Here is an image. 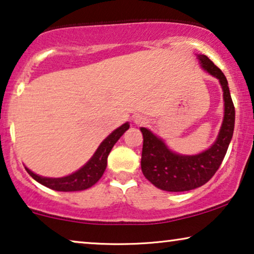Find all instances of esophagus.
<instances>
[{
    "label": "esophagus",
    "instance_id": "obj_1",
    "mask_svg": "<svg viewBox=\"0 0 254 254\" xmlns=\"http://www.w3.org/2000/svg\"><path fill=\"white\" fill-rule=\"evenodd\" d=\"M135 124L144 125L145 124V119H143V118H142V117H136V118H135Z\"/></svg>",
    "mask_w": 254,
    "mask_h": 254
}]
</instances>
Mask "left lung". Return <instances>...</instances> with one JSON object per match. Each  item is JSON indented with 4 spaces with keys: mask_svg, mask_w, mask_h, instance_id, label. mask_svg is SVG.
Returning a JSON list of instances; mask_svg holds the SVG:
<instances>
[{
    "mask_svg": "<svg viewBox=\"0 0 254 254\" xmlns=\"http://www.w3.org/2000/svg\"><path fill=\"white\" fill-rule=\"evenodd\" d=\"M204 70L220 79L223 89L224 119L220 134L208 150L195 156H182L170 151L164 142L147 128L143 134L141 169L145 178L156 187L169 192H185L209 182L220 168L230 144L235 128V106L228 81L217 65L206 55H199Z\"/></svg>",
    "mask_w": 254,
    "mask_h": 254,
    "instance_id": "left-lung-1",
    "label": "left lung"
}]
</instances>
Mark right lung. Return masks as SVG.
Returning <instances> with one entry per match:
<instances>
[{"label": "right lung", "mask_w": 254, "mask_h": 254, "mask_svg": "<svg viewBox=\"0 0 254 254\" xmlns=\"http://www.w3.org/2000/svg\"><path fill=\"white\" fill-rule=\"evenodd\" d=\"M128 128H129V125L126 123L118 128V129L114 130L113 133H111L102 142V144L97 149V151L92 156V158L82 169H79L78 171H76L70 176L64 177V178H45V177H40L36 175V173H33L32 171H30L27 168H25V170L34 180H37L41 185L54 190L74 192V190H83L89 189V187L95 185L102 178L103 173L106 169L107 157H109L111 149L113 148V145L117 143V141L119 140L121 135Z\"/></svg>", "instance_id": "add662e5"}]
</instances>
